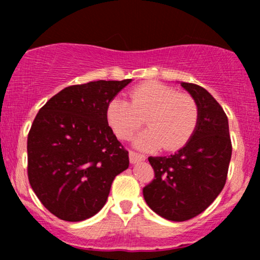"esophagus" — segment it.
Masks as SVG:
<instances>
[{"instance_id":"esophagus-1","label":"esophagus","mask_w":260,"mask_h":260,"mask_svg":"<svg viewBox=\"0 0 260 260\" xmlns=\"http://www.w3.org/2000/svg\"><path fill=\"white\" fill-rule=\"evenodd\" d=\"M145 160V156L144 155L139 154V153H136V151L133 150H129V161L131 164H136L138 162V161H143Z\"/></svg>"}]
</instances>
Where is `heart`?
Returning a JSON list of instances; mask_svg holds the SVG:
<instances>
[{
  "instance_id": "obj_1",
  "label": "heart",
  "mask_w": 260,
  "mask_h": 260,
  "mask_svg": "<svg viewBox=\"0 0 260 260\" xmlns=\"http://www.w3.org/2000/svg\"><path fill=\"white\" fill-rule=\"evenodd\" d=\"M106 118L117 138L129 139L144 124L149 128L136 138L140 149L177 150L187 144L199 122L194 98L159 82H145L129 92V101L113 98Z\"/></svg>"
}]
</instances>
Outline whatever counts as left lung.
Masks as SVG:
<instances>
[{
    "mask_svg": "<svg viewBox=\"0 0 260 260\" xmlns=\"http://www.w3.org/2000/svg\"><path fill=\"white\" fill-rule=\"evenodd\" d=\"M199 107V122L189 142L170 156H149L154 180L143 188L151 210L171 221L203 213L222 190L232 144L228 116L202 86L181 83Z\"/></svg>",
    "mask_w": 260,
    "mask_h": 260,
    "instance_id": "obj_1",
    "label": "left lung"
}]
</instances>
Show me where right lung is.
Here are the masks:
<instances>
[{
  "instance_id": "1",
  "label": "right lung",
  "mask_w": 260,
  "mask_h": 260,
  "mask_svg": "<svg viewBox=\"0 0 260 260\" xmlns=\"http://www.w3.org/2000/svg\"><path fill=\"white\" fill-rule=\"evenodd\" d=\"M131 80L67 86L39 110L28 134V178L58 219L94 216L112 181L129 165L128 151L107 123L106 107Z\"/></svg>"
}]
</instances>
